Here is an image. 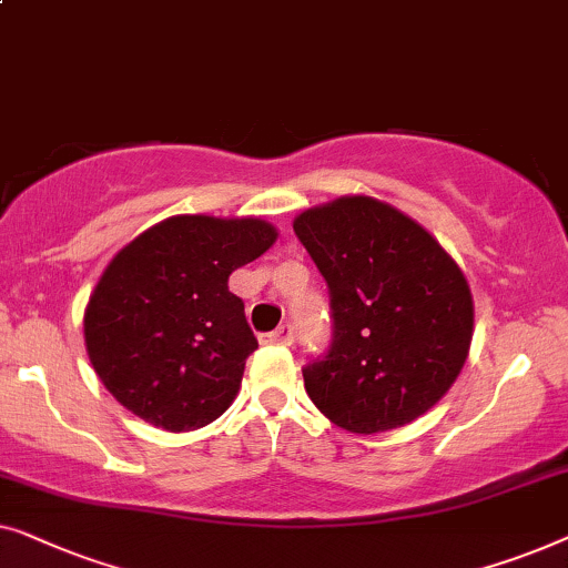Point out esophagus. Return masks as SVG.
<instances>
[{"instance_id":"34e87169","label":"esophagus","mask_w":568,"mask_h":568,"mask_svg":"<svg viewBox=\"0 0 568 568\" xmlns=\"http://www.w3.org/2000/svg\"><path fill=\"white\" fill-rule=\"evenodd\" d=\"M293 337H295L293 326L291 324H283V326H277L275 332L265 334V337H262V342H265V345H293Z\"/></svg>"}]
</instances>
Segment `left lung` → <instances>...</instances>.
<instances>
[{"label":"left lung","instance_id":"obj_1","mask_svg":"<svg viewBox=\"0 0 568 568\" xmlns=\"http://www.w3.org/2000/svg\"><path fill=\"white\" fill-rule=\"evenodd\" d=\"M329 287V353L303 367L334 425L388 433L422 417L458 378L474 298L440 242L394 205L345 195L293 221Z\"/></svg>","mask_w":568,"mask_h":568}]
</instances>
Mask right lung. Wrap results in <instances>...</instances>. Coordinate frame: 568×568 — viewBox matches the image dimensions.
Listing matches in <instances>:
<instances>
[{"label": "right lung", "instance_id": "obj_1", "mask_svg": "<svg viewBox=\"0 0 568 568\" xmlns=\"http://www.w3.org/2000/svg\"><path fill=\"white\" fill-rule=\"evenodd\" d=\"M275 239L262 219L172 215L125 244L84 311L87 355L102 386L166 433L219 419L257 349L229 275Z\"/></svg>", "mask_w": 568, "mask_h": 568}]
</instances>
